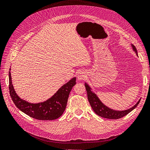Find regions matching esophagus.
<instances>
[{
	"label": "esophagus",
	"instance_id": "1",
	"mask_svg": "<svg viewBox=\"0 0 150 150\" xmlns=\"http://www.w3.org/2000/svg\"><path fill=\"white\" fill-rule=\"evenodd\" d=\"M86 73H84V72L83 71H81L79 74H78V76H77V79L78 80H80V81H82L83 79H84L85 77H86Z\"/></svg>",
	"mask_w": 150,
	"mask_h": 150
}]
</instances>
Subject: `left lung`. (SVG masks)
<instances>
[{"label":"left lung","instance_id":"1","mask_svg":"<svg viewBox=\"0 0 150 150\" xmlns=\"http://www.w3.org/2000/svg\"><path fill=\"white\" fill-rule=\"evenodd\" d=\"M131 45H132V47L133 50L136 53L137 55L138 56L137 50L133 44H131ZM85 87L87 93L88 100L94 112L99 116L106 118V119H117L126 116L127 114H129L130 112H131L137 106V105H139L140 101L141 100L140 99L134 106L130 108L128 110H123V111H117V110L110 108L109 107L106 106L105 105H104L102 102H101L100 100L97 97V95L92 91V88L87 83H85Z\"/></svg>","mask_w":150,"mask_h":150}]
</instances>
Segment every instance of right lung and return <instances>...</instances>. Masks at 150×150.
I'll return each mask as SVG.
<instances>
[{
  "label": "right lung",
  "mask_w": 150,
  "mask_h": 150,
  "mask_svg": "<svg viewBox=\"0 0 150 150\" xmlns=\"http://www.w3.org/2000/svg\"><path fill=\"white\" fill-rule=\"evenodd\" d=\"M76 77H73L46 101L38 103H31L20 98L17 95L11 82V73L9 71L10 95L18 108L29 116L42 121L54 120L60 117L64 111L69 93L76 83Z\"/></svg>",
  "instance_id": "obj_1"
}]
</instances>
